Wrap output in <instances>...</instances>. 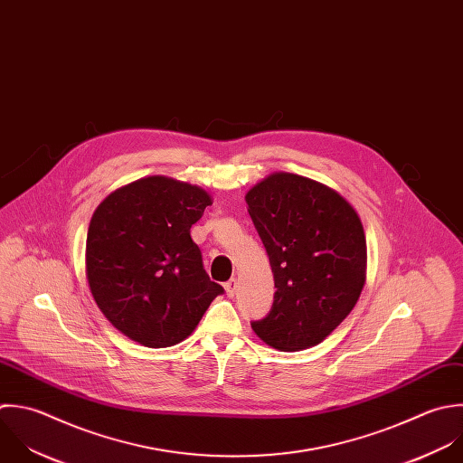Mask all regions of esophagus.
I'll use <instances>...</instances> for the list:
<instances>
[{
    "mask_svg": "<svg viewBox=\"0 0 463 463\" xmlns=\"http://www.w3.org/2000/svg\"><path fill=\"white\" fill-rule=\"evenodd\" d=\"M225 292H227L229 298H234V294H236V279H229L225 283Z\"/></svg>",
    "mask_w": 463,
    "mask_h": 463,
    "instance_id": "esophagus-1",
    "label": "esophagus"
}]
</instances>
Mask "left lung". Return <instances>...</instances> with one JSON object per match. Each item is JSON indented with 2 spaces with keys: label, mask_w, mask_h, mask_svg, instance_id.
<instances>
[{
  "label": "left lung",
  "mask_w": 463,
  "mask_h": 463,
  "mask_svg": "<svg viewBox=\"0 0 463 463\" xmlns=\"http://www.w3.org/2000/svg\"><path fill=\"white\" fill-rule=\"evenodd\" d=\"M274 272V305L252 323L281 352L323 343L354 310L366 283V236L335 189L294 173H272L245 194Z\"/></svg>",
  "instance_id": "obj_1"
}]
</instances>
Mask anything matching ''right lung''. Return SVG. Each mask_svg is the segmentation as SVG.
I'll list each match as a JSON object with an SVG mask.
<instances>
[{
  "mask_svg": "<svg viewBox=\"0 0 463 463\" xmlns=\"http://www.w3.org/2000/svg\"><path fill=\"white\" fill-rule=\"evenodd\" d=\"M211 194L169 176H146L109 193L86 238V279L104 317L128 339L165 348L198 326L223 288L203 270L191 240Z\"/></svg>",
  "mask_w": 463,
  "mask_h": 463,
  "instance_id": "obj_1",
  "label": "right lung"
}]
</instances>
